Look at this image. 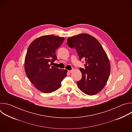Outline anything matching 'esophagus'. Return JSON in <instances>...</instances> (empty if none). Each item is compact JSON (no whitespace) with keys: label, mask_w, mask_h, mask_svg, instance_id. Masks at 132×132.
Here are the masks:
<instances>
[{"label":"esophagus","mask_w":132,"mask_h":132,"mask_svg":"<svg viewBox=\"0 0 132 132\" xmlns=\"http://www.w3.org/2000/svg\"><path fill=\"white\" fill-rule=\"evenodd\" d=\"M73 70V69H71V70H68V72H69V73H71V72H72V71Z\"/></svg>","instance_id":"obj_1"}]
</instances>
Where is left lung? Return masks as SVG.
I'll return each instance as SVG.
<instances>
[{
  "label": "left lung",
  "mask_w": 132,
  "mask_h": 132,
  "mask_svg": "<svg viewBox=\"0 0 132 132\" xmlns=\"http://www.w3.org/2000/svg\"><path fill=\"white\" fill-rule=\"evenodd\" d=\"M67 44L75 48L80 61L85 60V68H80L82 78L77 82L79 89L86 95H96L104 88L110 73L106 53L95 37L86 33L69 37Z\"/></svg>",
  "instance_id": "obj_1"
}]
</instances>
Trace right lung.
<instances>
[{
	"label": "right lung",
	"mask_w": 132,
	"mask_h": 132,
	"mask_svg": "<svg viewBox=\"0 0 132 132\" xmlns=\"http://www.w3.org/2000/svg\"><path fill=\"white\" fill-rule=\"evenodd\" d=\"M64 39L52 35L42 36L34 40L28 48L24 61L26 75L34 87L42 92L57 90L66 77L67 70L51 66L57 60L55 51Z\"/></svg>",
	"instance_id": "1"
}]
</instances>
